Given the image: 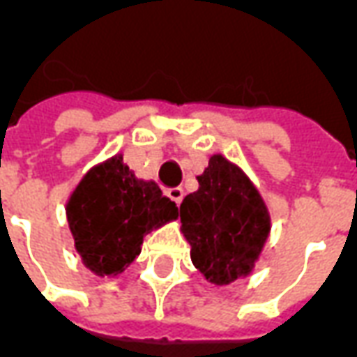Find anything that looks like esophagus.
<instances>
[{"label":"esophagus","mask_w":357,"mask_h":357,"mask_svg":"<svg viewBox=\"0 0 357 357\" xmlns=\"http://www.w3.org/2000/svg\"><path fill=\"white\" fill-rule=\"evenodd\" d=\"M183 189H181V187H170V189H168V197H170L172 201L176 202V204H179V202L183 201Z\"/></svg>","instance_id":"1"}]
</instances>
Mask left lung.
<instances>
[{"label": "left lung", "instance_id": "1", "mask_svg": "<svg viewBox=\"0 0 357 357\" xmlns=\"http://www.w3.org/2000/svg\"><path fill=\"white\" fill-rule=\"evenodd\" d=\"M187 195L179 218L191 260L210 283L229 284L255 268L269 233V216L255 185L224 156L214 155Z\"/></svg>", "mask_w": 357, "mask_h": 357}]
</instances>
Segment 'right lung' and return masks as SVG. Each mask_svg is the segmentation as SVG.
<instances>
[{
    "label": "right lung",
    "instance_id": "add662e5",
    "mask_svg": "<svg viewBox=\"0 0 357 357\" xmlns=\"http://www.w3.org/2000/svg\"><path fill=\"white\" fill-rule=\"evenodd\" d=\"M66 216L84 264L97 275H114L139 256L147 233L178 218V206L112 156L82 179Z\"/></svg>",
    "mask_w": 357,
    "mask_h": 357
}]
</instances>
